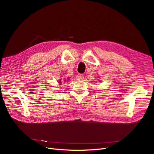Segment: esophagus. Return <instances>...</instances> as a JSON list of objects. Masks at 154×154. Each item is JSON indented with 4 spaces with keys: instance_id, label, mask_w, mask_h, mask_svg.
Wrapping results in <instances>:
<instances>
[{
    "instance_id": "34e87169",
    "label": "esophagus",
    "mask_w": 154,
    "mask_h": 154,
    "mask_svg": "<svg viewBox=\"0 0 154 154\" xmlns=\"http://www.w3.org/2000/svg\"><path fill=\"white\" fill-rule=\"evenodd\" d=\"M83 79H84V75L82 74H78L77 75V79L79 80H82Z\"/></svg>"
}]
</instances>
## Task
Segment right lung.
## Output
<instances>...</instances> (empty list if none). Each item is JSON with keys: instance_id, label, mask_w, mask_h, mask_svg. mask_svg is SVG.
Returning <instances> with one entry per match:
<instances>
[{"instance_id": "obj_1", "label": "right lung", "mask_w": 154, "mask_h": 154, "mask_svg": "<svg viewBox=\"0 0 154 154\" xmlns=\"http://www.w3.org/2000/svg\"><path fill=\"white\" fill-rule=\"evenodd\" d=\"M59 83H61V82H59Z\"/></svg>"}]
</instances>
